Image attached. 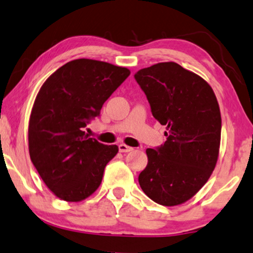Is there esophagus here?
I'll use <instances>...</instances> for the list:
<instances>
[{"label":"esophagus","mask_w":253,"mask_h":253,"mask_svg":"<svg viewBox=\"0 0 253 253\" xmlns=\"http://www.w3.org/2000/svg\"><path fill=\"white\" fill-rule=\"evenodd\" d=\"M119 151L120 152H130L131 150H133V148L131 147H128V145H126V144H124V143H122V144H119Z\"/></svg>","instance_id":"esophagus-1"}]
</instances>
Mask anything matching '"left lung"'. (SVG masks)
Returning a JSON list of instances; mask_svg holds the SVG:
<instances>
[{
  "label": "left lung",
  "mask_w": 253,
  "mask_h": 253,
  "mask_svg": "<svg viewBox=\"0 0 253 253\" xmlns=\"http://www.w3.org/2000/svg\"><path fill=\"white\" fill-rule=\"evenodd\" d=\"M152 116L166 126L167 140L147 149L148 165L138 183L149 198L165 206L182 204L206 183L218 161L221 115L204 79L174 62L135 73Z\"/></svg>",
  "instance_id": "1"
}]
</instances>
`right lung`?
Wrapping results in <instances>:
<instances>
[{
    "instance_id": "1",
    "label": "right lung",
    "mask_w": 253,
    "mask_h": 253,
    "mask_svg": "<svg viewBox=\"0 0 253 253\" xmlns=\"http://www.w3.org/2000/svg\"><path fill=\"white\" fill-rule=\"evenodd\" d=\"M129 74L126 67L80 58L42 84L31 113L28 148L41 179L63 201L89 197L118 152L117 145L99 143L84 129Z\"/></svg>"
}]
</instances>
